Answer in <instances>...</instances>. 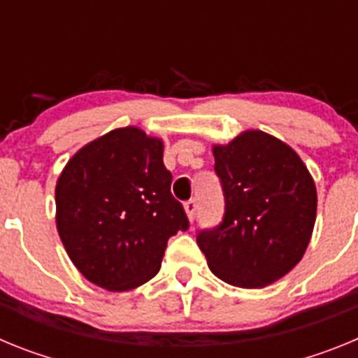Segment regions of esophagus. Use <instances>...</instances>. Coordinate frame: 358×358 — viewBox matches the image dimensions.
Returning <instances> with one entry per match:
<instances>
[{
	"instance_id": "obj_1",
	"label": "esophagus",
	"mask_w": 358,
	"mask_h": 358,
	"mask_svg": "<svg viewBox=\"0 0 358 358\" xmlns=\"http://www.w3.org/2000/svg\"><path fill=\"white\" fill-rule=\"evenodd\" d=\"M185 210H186V215H188V218L194 222L195 220V215H197V201H188L185 202Z\"/></svg>"
}]
</instances>
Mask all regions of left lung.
I'll return each mask as SVG.
<instances>
[{"mask_svg": "<svg viewBox=\"0 0 358 358\" xmlns=\"http://www.w3.org/2000/svg\"><path fill=\"white\" fill-rule=\"evenodd\" d=\"M213 156L224 217L199 231V248L226 283L271 285L305 255L317 211L314 181L289 145L262 131L213 147Z\"/></svg>", "mask_w": 358, "mask_h": 358, "instance_id": "left-lung-1", "label": "left lung"}]
</instances>
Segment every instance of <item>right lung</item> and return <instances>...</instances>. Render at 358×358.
<instances>
[{
  "label": "right lung",
  "instance_id": "add662e5",
  "mask_svg": "<svg viewBox=\"0 0 358 358\" xmlns=\"http://www.w3.org/2000/svg\"><path fill=\"white\" fill-rule=\"evenodd\" d=\"M170 185L163 143L136 127L110 131L69 159L55 188L57 229L91 283L122 292L159 273L169 238L189 227Z\"/></svg>",
  "mask_w": 358,
  "mask_h": 358
}]
</instances>
